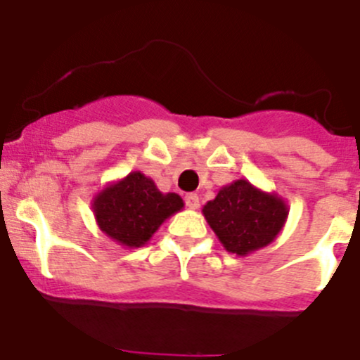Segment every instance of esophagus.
<instances>
[{"label": "esophagus", "instance_id": "esophagus-1", "mask_svg": "<svg viewBox=\"0 0 360 360\" xmlns=\"http://www.w3.org/2000/svg\"><path fill=\"white\" fill-rule=\"evenodd\" d=\"M184 202H186L188 209H191V210H195L200 207V198H198L197 193H188L186 197H184Z\"/></svg>", "mask_w": 360, "mask_h": 360}]
</instances>
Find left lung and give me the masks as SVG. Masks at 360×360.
<instances>
[{
    "mask_svg": "<svg viewBox=\"0 0 360 360\" xmlns=\"http://www.w3.org/2000/svg\"><path fill=\"white\" fill-rule=\"evenodd\" d=\"M202 214L228 252L249 256L278 237L289 207L275 191L237 179L221 188L216 198L203 205Z\"/></svg>",
    "mask_w": 360,
    "mask_h": 360,
    "instance_id": "8db88e82",
    "label": "left lung"
}]
</instances>
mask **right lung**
<instances>
[{
	"label": "right lung",
	"mask_w": 360,
	"mask_h": 360,
	"mask_svg": "<svg viewBox=\"0 0 360 360\" xmlns=\"http://www.w3.org/2000/svg\"><path fill=\"white\" fill-rule=\"evenodd\" d=\"M183 207L179 195L162 193L141 170L108 183L92 200L99 230L129 249L146 245L165 219Z\"/></svg>",
	"instance_id": "1"
}]
</instances>
